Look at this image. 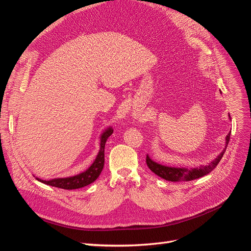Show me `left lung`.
<instances>
[{"label":"left lung","mask_w":251,"mask_h":251,"mask_svg":"<svg viewBox=\"0 0 251 251\" xmlns=\"http://www.w3.org/2000/svg\"><path fill=\"white\" fill-rule=\"evenodd\" d=\"M229 116V115H228ZM230 119V116H229ZM230 139V132L227 134L226 138H225V148L224 150L218 155L216 159H214L211 162L207 163L206 165H200L198 168H193V169H187V168H176V166H168V165H163L158 162H155L153 159H151L149 155H147V164L149 166V169L156 174L157 176L161 177L168 181L172 182H178V181H192L195 179L201 178L205 175L209 174L211 171H214L218 163L221 160L227 146L229 143Z\"/></svg>","instance_id":"8db88e82"}]
</instances>
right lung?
Segmentation results:
<instances>
[{
  "mask_svg": "<svg viewBox=\"0 0 251 251\" xmlns=\"http://www.w3.org/2000/svg\"><path fill=\"white\" fill-rule=\"evenodd\" d=\"M112 133H113L112 126H109L105 128L104 131H102L100 137V151H98L93 163L91 164L85 172L75 175V176L66 177V178H54L51 180H43L40 178H36V180H39L44 184L63 188V189H76V188L85 187L91 183H93V182L100 177V175L101 174V171L103 169L104 146L108 138L112 135Z\"/></svg>",
  "mask_w": 251,
  "mask_h": 251,
  "instance_id": "add662e5",
  "label": "right lung"
}]
</instances>
